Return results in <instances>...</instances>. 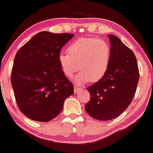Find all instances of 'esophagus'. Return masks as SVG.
Listing matches in <instances>:
<instances>
[{"instance_id": "34e87169", "label": "esophagus", "mask_w": 153, "mask_h": 153, "mask_svg": "<svg viewBox=\"0 0 153 153\" xmlns=\"http://www.w3.org/2000/svg\"><path fill=\"white\" fill-rule=\"evenodd\" d=\"M82 89V87H80L79 85H76V86H74V92L75 93H77L79 91H80V90Z\"/></svg>"}]
</instances>
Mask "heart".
I'll return each instance as SVG.
<instances>
[{"instance_id":"1","label":"heart","mask_w":153,"mask_h":153,"mask_svg":"<svg viewBox=\"0 0 153 153\" xmlns=\"http://www.w3.org/2000/svg\"><path fill=\"white\" fill-rule=\"evenodd\" d=\"M68 53L58 56L60 68L65 76L71 79L79 68L76 82L83 85L98 81L108 69L111 59V47L106 41L96 38H81L68 47Z\"/></svg>"}]
</instances>
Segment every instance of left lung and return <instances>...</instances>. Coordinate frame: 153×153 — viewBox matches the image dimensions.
Returning a JSON list of instances; mask_svg holds the SVG:
<instances>
[{
  "mask_svg": "<svg viewBox=\"0 0 153 153\" xmlns=\"http://www.w3.org/2000/svg\"><path fill=\"white\" fill-rule=\"evenodd\" d=\"M111 59L106 74L87 88L90 100L85 111L93 118L108 121L119 116L136 94L139 69L136 56L118 37L109 34Z\"/></svg>",
  "mask_w": 153,
  "mask_h": 153,
  "instance_id": "8db88e82",
  "label": "left lung"
}]
</instances>
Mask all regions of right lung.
<instances>
[{"instance_id":"add662e5","label":"right lung","mask_w":153,"mask_h":153,"mask_svg":"<svg viewBox=\"0 0 153 153\" xmlns=\"http://www.w3.org/2000/svg\"><path fill=\"white\" fill-rule=\"evenodd\" d=\"M73 36L41 32L17 52L11 85L17 106L27 118L51 121L62 111L64 100L73 94V85L58 61L60 50Z\"/></svg>"}]
</instances>
